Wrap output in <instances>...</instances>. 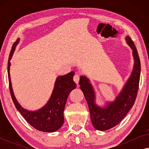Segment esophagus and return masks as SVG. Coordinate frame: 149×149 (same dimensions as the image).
Instances as JSON below:
<instances>
[{"instance_id":"obj_1","label":"esophagus","mask_w":149,"mask_h":149,"mask_svg":"<svg viewBox=\"0 0 149 149\" xmlns=\"http://www.w3.org/2000/svg\"><path fill=\"white\" fill-rule=\"evenodd\" d=\"M79 79H80V77H79V75L78 74H75L74 77H73V80H74V81L77 83V84H78L79 83Z\"/></svg>"}]
</instances>
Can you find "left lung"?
<instances>
[{
    "mask_svg": "<svg viewBox=\"0 0 149 149\" xmlns=\"http://www.w3.org/2000/svg\"><path fill=\"white\" fill-rule=\"evenodd\" d=\"M127 45L132 50L134 66L129 78L113 101L97 103L96 93L88 77H80L79 85L88 104L91 121L95 129L105 131L115 127L125 117L135 102L140 76V61L135 45L129 36L125 37Z\"/></svg>",
    "mask_w": 149,
    "mask_h": 149,
    "instance_id": "obj_1",
    "label": "left lung"
}]
</instances>
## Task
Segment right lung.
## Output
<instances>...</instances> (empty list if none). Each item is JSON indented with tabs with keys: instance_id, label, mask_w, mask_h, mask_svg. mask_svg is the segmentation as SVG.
<instances>
[{
	"instance_id": "1",
	"label": "right lung",
	"mask_w": 149,
	"mask_h": 149,
	"mask_svg": "<svg viewBox=\"0 0 149 149\" xmlns=\"http://www.w3.org/2000/svg\"><path fill=\"white\" fill-rule=\"evenodd\" d=\"M19 38H17V41L13 45L8 61V78L12 100L17 111L21 113L26 121L36 130L44 132H56L64 123V111L69 93L77 87L76 83L73 81L74 72L72 71L68 74L57 77L52 95L43 107L36 111H29L24 109L18 102L14 95L10 77V61L13 57L16 47L19 42Z\"/></svg>"
}]
</instances>
